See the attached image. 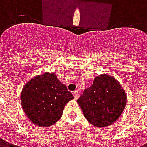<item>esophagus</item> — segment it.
I'll list each match as a JSON object with an SVG mask.
<instances>
[{
  "instance_id": "1",
  "label": "esophagus",
  "mask_w": 147,
  "mask_h": 147,
  "mask_svg": "<svg viewBox=\"0 0 147 147\" xmlns=\"http://www.w3.org/2000/svg\"><path fill=\"white\" fill-rule=\"evenodd\" d=\"M72 94H73L75 99H78V98H79V95H80V94H79V92H78L77 90H75V91H73Z\"/></svg>"
}]
</instances>
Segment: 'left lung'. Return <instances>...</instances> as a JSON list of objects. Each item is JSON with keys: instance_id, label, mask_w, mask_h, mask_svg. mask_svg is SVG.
I'll list each match as a JSON object with an SVG mask.
<instances>
[{"instance_id": "left-lung-1", "label": "left lung", "mask_w": 147, "mask_h": 147, "mask_svg": "<svg viewBox=\"0 0 147 147\" xmlns=\"http://www.w3.org/2000/svg\"><path fill=\"white\" fill-rule=\"evenodd\" d=\"M84 117L93 126L105 127L118 120L126 106L127 94L113 76L102 74L78 99Z\"/></svg>"}]
</instances>
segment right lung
<instances>
[{
	"label": "right lung",
	"instance_id": "add662e5",
	"mask_svg": "<svg viewBox=\"0 0 147 147\" xmlns=\"http://www.w3.org/2000/svg\"><path fill=\"white\" fill-rule=\"evenodd\" d=\"M74 98L55 73L45 72L27 82L21 91L24 113L38 127H50L61 119L64 106Z\"/></svg>",
	"mask_w": 147,
	"mask_h": 147
}]
</instances>
